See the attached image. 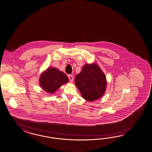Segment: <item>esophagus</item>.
<instances>
[{
  "label": "esophagus",
  "instance_id": "obj_1",
  "mask_svg": "<svg viewBox=\"0 0 152 152\" xmlns=\"http://www.w3.org/2000/svg\"><path fill=\"white\" fill-rule=\"evenodd\" d=\"M69 80H70V81L72 82L73 81V80H74V77H73V76H72V75H69Z\"/></svg>",
  "mask_w": 152,
  "mask_h": 152
}]
</instances>
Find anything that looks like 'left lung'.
<instances>
[{"label": "left lung", "mask_w": 152, "mask_h": 152, "mask_svg": "<svg viewBox=\"0 0 152 152\" xmlns=\"http://www.w3.org/2000/svg\"><path fill=\"white\" fill-rule=\"evenodd\" d=\"M75 83L85 100L92 102L99 99L105 92L107 81L105 75L96 64H86L77 75Z\"/></svg>", "instance_id": "1"}]
</instances>
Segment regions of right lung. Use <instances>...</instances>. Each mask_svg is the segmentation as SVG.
<instances>
[{
    "label": "right lung",
    "instance_id": "add662e5",
    "mask_svg": "<svg viewBox=\"0 0 152 152\" xmlns=\"http://www.w3.org/2000/svg\"><path fill=\"white\" fill-rule=\"evenodd\" d=\"M69 82L66 74L57 68L49 67L41 74L39 83L41 88L49 94H53L62 85Z\"/></svg>",
    "mask_w": 152,
    "mask_h": 152
}]
</instances>
